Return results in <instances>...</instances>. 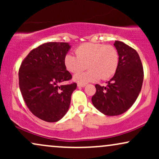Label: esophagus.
I'll return each instance as SVG.
<instances>
[{
	"mask_svg": "<svg viewBox=\"0 0 159 159\" xmlns=\"http://www.w3.org/2000/svg\"><path fill=\"white\" fill-rule=\"evenodd\" d=\"M86 86L85 84H78V87H84Z\"/></svg>",
	"mask_w": 159,
	"mask_h": 159,
	"instance_id": "1",
	"label": "esophagus"
}]
</instances>
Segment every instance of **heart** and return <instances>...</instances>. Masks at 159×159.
Masks as SVG:
<instances>
[{
    "mask_svg": "<svg viewBox=\"0 0 159 159\" xmlns=\"http://www.w3.org/2000/svg\"><path fill=\"white\" fill-rule=\"evenodd\" d=\"M76 56L66 54L63 63L69 72L75 73L86 68L90 70L78 72L74 75L75 81L81 84L96 81L100 78L107 80L116 72L119 63V55L112 45L100 43H84L75 50Z\"/></svg>",
    "mask_w": 159,
    "mask_h": 159,
    "instance_id": "heart-1",
    "label": "heart"
}]
</instances>
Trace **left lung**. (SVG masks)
<instances>
[{"mask_svg": "<svg viewBox=\"0 0 159 159\" xmlns=\"http://www.w3.org/2000/svg\"><path fill=\"white\" fill-rule=\"evenodd\" d=\"M114 45L119 55L114 75L106 87L96 84L92 97L94 107L107 116H117L127 111L139 96L143 80V70L138 52L123 42Z\"/></svg>", "mask_w": 159, "mask_h": 159, "instance_id": "8db88e82", "label": "left lung"}]
</instances>
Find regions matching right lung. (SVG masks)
<instances>
[{"label":"right lung","mask_w":159,"mask_h":159,"mask_svg":"<svg viewBox=\"0 0 159 159\" xmlns=\"http://www.w3.org/2000/svg\"><path fill=\"white\" fill-rule=\"evenodd\" d=\"M71 48L68 43H46L28 54L19 72V87L32 114L54 123L68 111L75 83L61 85L72 78L63 59Z\"/></svg>","instance_id":"add662e5"}]
</instances>
